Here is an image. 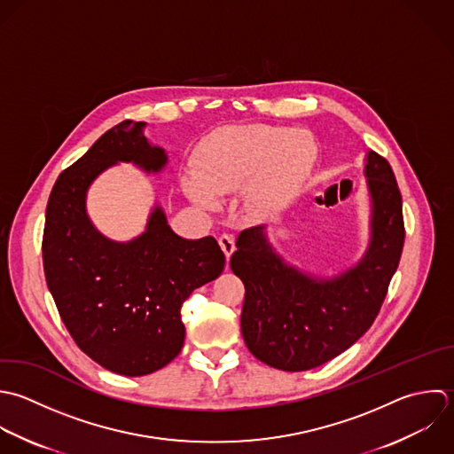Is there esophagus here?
Wrapping results in <instances>:
<instances>
[{
	"instance_id": "34e87169",
	"label": "esophagus",
	"mask_w": 454,
	"mask_h": 454,
	"mask_svg": "<svg viewBox=\"0 0 454 454\" xmlns=\"http://www.w3.org/2000/svg\"><path fill=\"white\" fill-rule=\"evenodd\" d=\"M219 246H221V249L224 251V256L230 258L231 253L235 251V237L230 235V233H223V235L219 237Z\"/></svg>"
}]
</instances>
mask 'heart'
<instances>
[{
    "mask_svg": "<svg viewBox=\"0 0 454 454\" xmlns=\"http://www.w3.org/2000/svg\"><path fill=\"white\" fill-rule=\"evenodd\" d=\"M318 146L311 132L270 125L230 129L194 157V173L184 176L187 196L217 210L221 196L244 187V208L258 221H274L302 196Z\"/></svg>",
    "mask_w": 454,
    "mask_h": 454,
    "instance_id": "b5f03b06",
    "label": "heart"
}]
</instances>
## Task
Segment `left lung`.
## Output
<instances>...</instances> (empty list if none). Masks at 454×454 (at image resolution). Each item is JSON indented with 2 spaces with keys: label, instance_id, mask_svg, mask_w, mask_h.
Here are the masks:
<instances>
[{
  "label": "left lung",
  "instance_id": "obj_1",
  "mask_svg": "<svg viewBox=\"0 0 454 454\" xmlns=\"http://www.w3.org/2000/svg\"><path fill=\"white\" fill-rule=\"evenodd\" d=\"M368 246L354 265L315 274L288 262L265 226L244 230L230 267L246 286L240 329L249 352L281 372H308L348 350L375 322L398 269L405 230L389 162L368 150Z\"/></svg>",
  "mask_w": 454,
  "mask_h": 454
}]
</instances>
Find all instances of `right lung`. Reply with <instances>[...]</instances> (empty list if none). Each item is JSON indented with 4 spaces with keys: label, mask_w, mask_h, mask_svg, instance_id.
Masks as SVG:
<instances>
[{
    "label": "right lung",
    "mask_w": 454,
    "mask_h": 454,
    "mask_svg": "<svg viewBox=\"0 0 454 454\" xmlns=\"http://www.w3.org/2000/svg\"><path fill=\"white\" fill-rule=\"evenodd\" d=\"M145 129L146 121L114 125L58 176L42 242L45 281L67 331L90 359L125 377L150 375L180 354V308L192 290L219 278L226 262L214 237L176 235L159 201L145 230L127 242L91 223L88 189L106 169L120 162L146 175L166 169V150L152 145Z\"/></svg>",
    "instance_id": "add662e5"
}]
</instances>
